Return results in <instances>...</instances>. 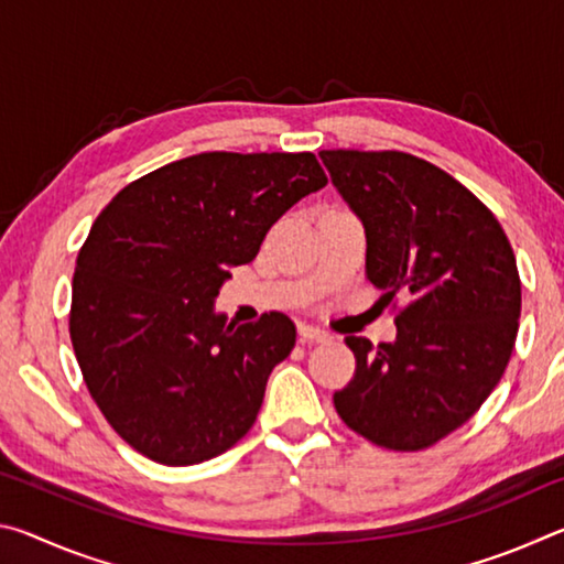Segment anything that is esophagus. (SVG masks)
<instances>
[{
	"label": "esophagus",
	"mask_w": 564,
	"mask_h": 564,
	"mask_svg": "<svg viewBox=\"0 0 564 564\" xmlns=\"http://www.w3.org/2000/svg\"><path fill=\"white\" fill-rule=\"evenodd\" d=\"M299 333H301V343H326V340H330V333H326L323 328H316V326H301Z\"/></svg>",
	"instance_id": "obj_1"
}]
</instances>
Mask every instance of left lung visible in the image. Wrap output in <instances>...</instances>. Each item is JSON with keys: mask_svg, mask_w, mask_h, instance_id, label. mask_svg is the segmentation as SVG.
<instances>
[{"mask_svg": "<svg viewBox=\"0 0 564 564\" xmlns=\"http://www.w3.org/2000/svg\"><path fill=\"white\" fill-rule=\"evenodd\" d=\"M321 159L366 226L368 281L397 308L398 338L346 336L356 356L333 405L350 431L415 453L465 425L500 383L522 289L495 214L441 166L405 151L328 149Z\"/></svg>", "mask_w": 564, "mask_h": 564, "instance_id": "8db88e82", "label": "left lung"}]
</instances>
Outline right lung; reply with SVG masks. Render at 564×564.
I'll return each instance as SVG.
<instances>
[{
  "instance_id": "add662e5",
  "label": "right lung",
  "mask_w": 564,
  "mask_h": 564,
  "mask_svg": "<svg viewBox=\"0 0 564 564\" xmlns=\"http://www.w3.org/2000/svg\"><path fill=\"white\" fill-rule=\"evenodd\" d=\"M328 184L311 151H206L131 181L76 256L69 336L94 403L133 451L181 467L251 431L265 380L295 346L285 313H214L231 265Z\"/></svg>"
}]
</instances>
